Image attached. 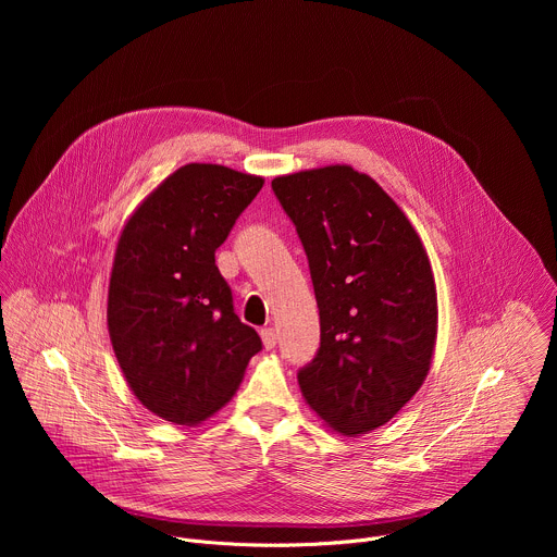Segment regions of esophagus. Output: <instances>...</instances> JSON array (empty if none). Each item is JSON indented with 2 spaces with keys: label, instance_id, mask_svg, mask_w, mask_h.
I'll use <instances>...</instances> for the list:
<instances>
[{
  "label": "esophagus",
  "instance_id": "1",
  "mask_svg": "<svg viewBox=\"0 0 557 557\" xmlns=\"http://www.w3.org/2000/svg\"><path fill=\"white\" fill-rule=\"evenodd\" d=\"M260 335H262V344H264L267 350L275 348V344H277V333H275V329H262Z\"/></svg>",
  "mask_w": 557,
  "mask_h": 557
}]
</instances>
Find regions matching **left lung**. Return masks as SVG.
I'll return each mask as SVG.
<instances>
[{
	"label": "left lung",
	"instance_id": "obj_1",
	"mask_svg": "<svg viewBox=\"0 0 557 557\" xmlns=\"http://www.w3.org/2000/svg\"><path fill=\"white\" fill-rule=\"evenodd\" d=\"M304 245L322 344L297 372L308 408L359 436L385 425L423 385L438 306L419 233L368 174L329 165L271 183Z\"/></svg>",
	"mask_w": 557,
	"mask_h": 557
}]
</instances>
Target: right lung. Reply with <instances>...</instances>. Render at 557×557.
<instances>
[{"mask_svg": "<svg viewBox=\"0 0 557 557\" xmlns=\"http://www.w3.org/2000/svg\"><path fill=\"white\" fill-rule=\"evenodd\" d=\"M262 185V176L189 163L121 231L108 288L110 342L136 399L170 423L213 417L262 350L215 267V249Z\"/></svg>", "mask_w": 557, "mask_h": 557, "instance_id": "add662e5", "label": "right lung"}]
</instances>
